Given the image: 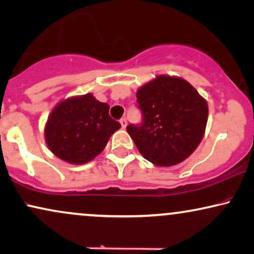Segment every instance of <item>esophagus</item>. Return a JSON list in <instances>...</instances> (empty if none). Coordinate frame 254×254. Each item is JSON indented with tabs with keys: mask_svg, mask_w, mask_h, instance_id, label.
Segmentation results:
<instances>
[{
	"mask_svg": "<svg viewBox=\"0 0 254 254\" xmlns=\"http://www.w3.org/2000/svg\"><path fill=\"white\" fill-rule=\"evenodd\" d=\"M120 122H121V125H122V127H123V129H125V127H127V118H122V120H121Z\"/></svg>",
	"mask_w": 254,
	"mask_h": 254,
	"instance_id": "1",
	"label": "esophagus"
}]
</instances>
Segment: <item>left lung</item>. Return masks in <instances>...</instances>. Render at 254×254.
I'll return each instance as SVG.
<instances>
[{
	"mask_svg": "<svg viewBox=\"0 0 254 254\" xmlns=\"http://www.w3.org/2000/svg\"><path fill=\"white\" fill-rule=\"evenodd\" d=\"M137 103L142 122L129 124L127 130L144 158L158 166H172L197 149L208 109L190 83L158 76L138 90Z\"/></svg>",
	"mask_w": 254,
	"mask_h": 254,
	"instance_id": "1",
	"label": "left lung"
}]
</instances>
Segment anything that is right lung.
<instances>
[{
  "mask_svg": "<svg viewBox=\"0 0 254 254\" xmlns=\"http://www.w3.org/2000/svg\"><path fill=\"white\" fill-rule=\"evenodd\" d=\"M110 107L91 94L61 102L51 112L44 136L54 155L71 164H84L104 150L121 127L109 115Z\"/></svg>",
  "mask_w": 254,
  "mask_h": 254,
  "instance_id": "add662e5",
  "label": "right lung"
}]
</instances>
